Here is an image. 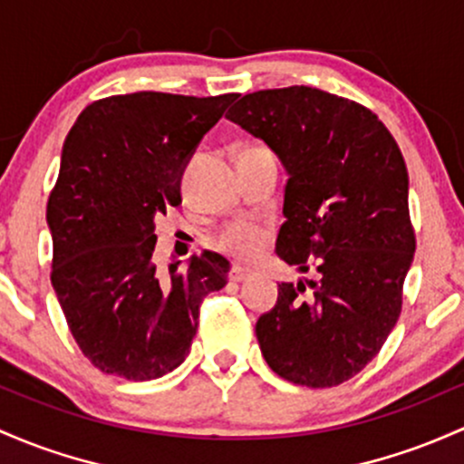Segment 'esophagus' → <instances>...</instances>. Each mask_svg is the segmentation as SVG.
<instances>
[{"label":"esophagus","mask_w":464,"mask_h":464,"mask_svg":"<svg viewBox=\"0 0 464 464\" xmlns=\"http://www.w3.org/2000/svg\"><path fill=\"white\" fill-rule=\"evenodd\" d=\"M248 275H251V271H246V268H242V266H233L231 268V279H233V282H244V279H246Z\"/></svg>","instance_id":"1"}]
</instances>
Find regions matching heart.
Returning a JSON list of instances; mask_svg holds the SVG:
<instances>
[{"label":"heart","mask_w":464,"mask_h":464,"mask_svg":"<svg viewBox=\"0 0 464 464\" xmlns=\"http://www.w3.org/2000/svg\"><path fill=\"white\" fill-rule=\"evenodd\" d=\"M273 237V228L259 220L228 222L216 236V246L227 256L251 262L266 251Z\"/></svg>","instance_id":"heart-1"}]
</instances>
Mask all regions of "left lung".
<instances>
[{"label":"left lung","mask_w":464,"mask_h":464,"mask_svg":"<svg viewBox=\"0 0 464 464\" xmlns=\"http://www.w3.org/2000/svg\"><path fill=\"white\" fill-rule=\"evenodd\" d=\"M227 119L288 171L277 256L319 273L313 290L279 284L256 324L259 350L295 385L343 383L379 354L403 306L416 251L403 154L372 110L308 85L244 94Z\"/></svg>","instance_id":"left-lung-1"}]
</instances>
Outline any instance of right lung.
<instances>
[{"label":"right lung","mask_w":464,"mask_h":464,"mask_svg":"<svg viewBox=\"0 0 464 464\" xmlns=\"http://www.w3.org/2000/svg\"><path fill=\"white\" fill-rule=\"evenodd\" d=\"M236 94L134 92L99 99L65 136L45 220L53 288L94 368L127 381L171 372L189 354L200 304L228 282V259L205 251L162 277L154 218L178 207L198 142Z\"/></svg>","instance_id":"right-lung-1"}]
</instances>
